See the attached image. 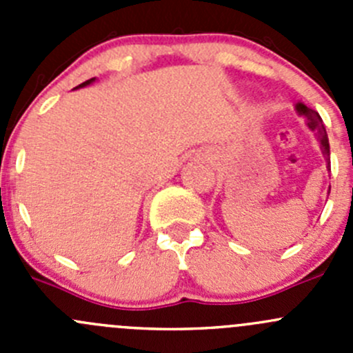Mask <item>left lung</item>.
Wrapping results in <instances>:
<instances>
[{
	"label": "left lung",
	"instance_id": "1",
	"mask_svg": "<svg viewBox=\"0 0 353 353\" xmlns=\"http://www.w3.org/2000/svg\"><path fill=\"white\" fill-rule=\"evenodd\" d=\"M295 112H297L299 116L304 117L305 124H307L309 130L314 131L316 133V137H318V140H319V145H321L323 155H325V159H326V169L331 170L330 169V141H328V134H326V128H325V124H323L321 116H319L314 109H311V108H307L305 104H302V102H297V104H295ZM328 194H330V191H328Z\"/></svg>",
	"mask_w": 353,
	"mask_h": 353
}]
</instances>
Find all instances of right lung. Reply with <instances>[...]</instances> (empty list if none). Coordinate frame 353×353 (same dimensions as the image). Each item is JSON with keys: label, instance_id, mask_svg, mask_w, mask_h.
Listing matches in <instances>:
<instances>
[{"label": "right lung", "instance_id": "obj_1", "mask_svg": "<svg viewBox=\"0 0 353 353\" xmlns=\"http://www.w3.org/2000/svg\"><path fill=\"white\" fill-rule=\"evenodd\" d=\"M95 81V78H90V80H87V81H83V83H80L78 85V87H74L73 90H77V88H81V87H87V85H90V83H94Z\"/></svg>", "mask_w": 353, "mask_h": 353}]
</instances>
